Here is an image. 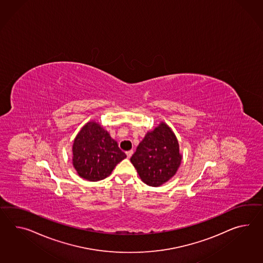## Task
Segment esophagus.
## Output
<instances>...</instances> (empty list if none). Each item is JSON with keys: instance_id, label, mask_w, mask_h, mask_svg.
I'll return each instance as SVG.
<instances>
[{"instance_id": "esophagus-1", "label": "esophagus", "mask_w": 263, "mask_h": 263, "mask_svg": "<svg viewBox=\"0 0 263 263\" xmlns=\"http://www.w3.org/2000/svg\"><path fill=\"white\" fill-rule=\"evenodd\" d=\"M132 155H133V150H129V151L126 152V156H127V158H128V159L131 158V156H132Z\"/></svg>"}]
</instances>
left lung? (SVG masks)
Returning a JSON list of instances; mask_svg holds the SVG:
<instances>
[{
	"label": "left lung",
	"mask_w": 263,
	"mask_h": 263,
	"mask_svg": "<svg viewBox=\"0 0 263 263\" xmlns=\"http://www.w3.org/2000/svg\"><path fill=\"white\" fill-rule=\"evenodd\" d=\"M130 160L144 183L161 185L177 173L179 167V142L172 130L161 122L148 132Z\"/></svg>",
	"instance_id": "obj_1"
}]
</instances>
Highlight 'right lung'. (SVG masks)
<instances>
[{
	"label": "right lung",
	"mask_w": 263,
	"mask_h": 263,
	"mask_svg": "<svg viewBox=\"0 0 263 263\" xmlns=\"http://www.w3.org/2000/svg\"><path fill=\"white\" fill-rule=\"evenodd\" d=\"M73 165L80 177L98 181L108 177L126 158L107 131L99 123L87 122L73 143Z\"/></svg>",
	"instance_id": "1"
}]
</instances>
